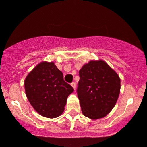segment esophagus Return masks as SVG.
Wrapping results in <instances>:
<instances>
[{
	"label": "esophagus",
	"mask_w": 147,
	"mask_h": 147,
	"mask_svg": "<svg viewBox=\"0 0 147 147\" xmlns=\"http://www.w3.org/2000/svg\"><path fill=\"white\" fill-rule=\"evenodd\" d=\"M71 85L72 86V87L74 88V89H76V83H75V82H72V83L71 84Z\"/></svg>",
	"instance_id": "esophagus-1"
}]
</instances>
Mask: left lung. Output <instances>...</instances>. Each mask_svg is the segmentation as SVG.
<instances>
[{
	"instance_id": "1",
	"label": "left lung",
	"mask_w": 147,
	"mask_h": 147,
	"mask_svg": "<svg viewBox=\"0 0 147 147\" xmlns=\"http://www.w3.org/2000/svg\"><path fill=\"white\" fill-rule=\"evenodd\" d=\"M77 89L82 111L92 120L105 117L118 100L121 79L115 71L102 60L90 61L79 70Z\"/></svg>"
}]
</instances>
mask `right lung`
<instances>
[{
  "label": "right lung",
  "mask_w": 147,
  "mask_h": 147,
  "mask_svg": "<svg viewBox=\"0 0 147 147\" xmlns=\"http://www.w3.org/2000/svg\"><path fill=\"white\" fill-rule=\"evenodd\" d=\"M24 88L31 105L42 116L48 118H57L63 113L67 98L74 92L54 62L47 61L40 63L29 72Z\"/></svg>",
  "instance_id": "add662e5"
}]
</instances>
